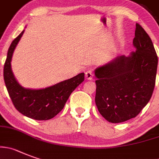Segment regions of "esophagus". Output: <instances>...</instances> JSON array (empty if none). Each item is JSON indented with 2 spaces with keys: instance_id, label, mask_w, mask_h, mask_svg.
Returning a JSON list of instances; mask_svg holds the SVG:
<instances>
[{
  "instance_id": "esophagus-1",
  "label": "esophagus",
  "mask_w": 159,
  "mask_h": 159,
  "mask_svg": "<svg viewBox=\"0 0 159 159\" xmlns=\"http://www.w3.org/2000/svg\"><path fill=\"white\" fill-rule=\"evenodd\" d=\"M85 76H86V79H87V80H92L93 76H94V73H93L92 71L89 70V71H87V72H86Z\"/></svg>"
}]
</instances>
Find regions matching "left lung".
Returning <instances> with one entry per match:
<instances>
[{"mask_svg": "<svg viewBox=\"0 0 159 159\" xmlns=\"http://www.w3.org/2000/svg\"><path fill=\"white\" fill-rule=\"evenodd\" d=\"M130 56H120L95 70V103L106 120L120 123L136 117L148 103L155 85L158 57L152 41L136 24Z\"/></svg>", "mask_w": 159, "mask_h": 159, "instance_id": "8db88e82", "label": "left lung"}]
</instances>
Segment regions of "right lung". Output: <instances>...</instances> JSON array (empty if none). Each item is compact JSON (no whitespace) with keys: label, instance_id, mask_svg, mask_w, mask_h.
I'll return each instance as SVG.
<instances>
[{"label":"right lung","instance_id":"obj_1","mask_svg":"<svg viewBox=\"0 0 159 159\" xmlns=\"http://www.w3.org/2000/svg\"><path fill=\"white\" fill-rule=\"evenodd\" d=\"M23 32L24 30L12 41L8 49L4 66V83L13 105L20 113L34 120H49L61 111L70 94L84 80V73L45 89H27L20 86L11 71V61Z\"/></svg>","mask_w":159,"mask_h":159}]
</instances>
